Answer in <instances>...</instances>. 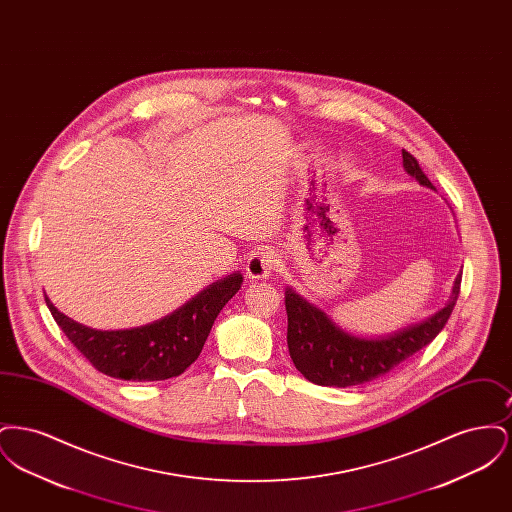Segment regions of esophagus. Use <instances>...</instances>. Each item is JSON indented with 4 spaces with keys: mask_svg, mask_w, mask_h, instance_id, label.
<instances>
[{
    "mask_svg": "<svg viewBox=\"0 0 512 512\" xmlns=\"http://www.w3.org/2000/svg\"><path fill=\"white\" fill-rule=\"evenodd\" d=\"M274 255L268 251H255L251 253V257L247 259L245 272L251 280H267L268 276L274 270Z\"/></svg>",
    "mask_w": 512,
    "mask_h": 512,
    "instance_id": "obj_1",
    "label": "esophagus"
}]
</instances>
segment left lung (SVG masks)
Wrapping results in <instances>:
<instances>
[{
	"label": "left lung",
	"instance_id": "obj_1",
	"mask_svg": "<svg viewBox=\"0 0 512 512\" xmlns=\"http://www.w3.org/2000/svg\"><path fill=\"white\" fill-rule=\"evenodd\" d=\"M403 169L414 180L434 190L418 161L403 149ZM461 292V272L453 282L447 303L434 315L391 334L365 338L343 330L317 305L293 288H286L288 349L295 368L317 386L349 388L372 382L426 347L443 330Z\"/></svg>",
	"mask_w": 512,
	"mask_h": 512
}]
</instances>
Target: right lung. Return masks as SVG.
<instances>
[{"instance_id": "add662e5", "label": "right lung", "mask_w": 512, "mask_h": 512, "mask_svg": "<svg viewBox=\"0 0 512 512\" xmlns=\"http://www.w3.org/2000/svg\"><path fill=\"white\" fill-rule=\"evenodd\" d=\"M242 272H232L195 293L171 315L126 330H96L49 311L74 347L99 372L128 382H157L182 374L199 357L222 307L242 288Z\"/></svg>"}]
</instances>
